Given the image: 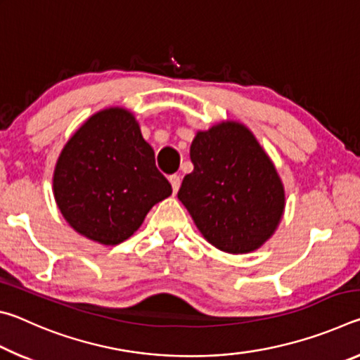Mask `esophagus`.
<instances>
[{
  "instance_id": "esophagus-1",
  "label": "esophagus",
  "mask_w": 360,
  "mask_h": 360,
  "mask_svg": "<svg viewBox=\"0 0 360 360\" xmlns=\"http://www.w3.org/2000/svg\"><path fill=\"white\" fill-rule=\"evenodd\" d=\"M169 182H172L173 192H174V193L178 192V188H179V186H181V178H179V174H172V176H169Z\"/></svg>"
}]
</instances>
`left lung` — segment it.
I'll list each match as a JSON object with an SVG mask.
<instances>
[{
    "instance_id": "left-lung-1",
    "label": "left lung",
    "mask_w": 360,
    "mask_h": 360,
    "mask_svg": "<svg viewBox=\"0 0 360 360\" xmlns=\"http://www.w3.org/2000/svg\"><path fill=\"white\" fill-rule=\"evenodd\" d=\"M191 160L178 198L205 238L230 254L264 245L283 216L284 188L252 133L236 122L198 131Z\"/></svg>"
}]
</instances>
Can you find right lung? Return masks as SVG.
Instances as JSON below:
<instances>
[{"mask_svg": "<svg viewBox=\"0 0 360 360\" xmlns=\"http://www.w3.org/2000/svg\"><path fill=\"white\" fill-rule=\"evenodd\" d=\"M53 192L72 229L101 245H119L173 191L135 117L111 108L92 115L66 143Z\"/></svg>", "mask_w": 360, "mask_h": 360, "instance_id": "right-lung-1", "label": "right lung"}]
</instances>
